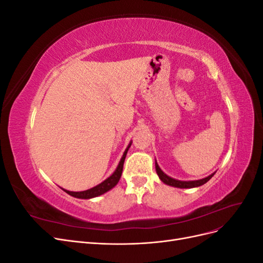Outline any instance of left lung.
I'll list each match as a JSON object with an SVG mask.
<instances>
[{
	"instance_id": "1",
	"label": "left lung",
	"mask_w": 263,
	"mask_h": 263,
	"mask_svg": "<svg viewBox=\"0 0 263 263\" xmlns=\"http://www.w3.org/2000/svg\"><path fill=\"white\" fill-rule=\"evenodd\" d=\"M156 171H157V174L159 179H160L164 184L166 185H171V186H174V187H180V189H191V187H197V186H201L203 184H205L206 182L210 181L212 179V177L214 176L215 173H212L211 176L206 177L204 179H201V180H195V181H180V180H176L173 179L169 176H166V174L159 168V165L156 161Z\"/></svg>"
}]
</instances>
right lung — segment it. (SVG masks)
Returning <instances> with one entry per match:
<instances>
[{"mask_svg":"<svg viewBox=\"0 0 263 263\" xmlns=\"http://www.w3.org/2000/svg\"><path fill=\"white\" fill-rule=\"evenodd\" d=\"M130 145H132V141L129 142L128 147H127L126 150L124 151V155H123V157L121 159V161H119L117 168H116V170L114 171V173L112 174V176H110L109 178H107L106 180L103 181L102 183H100V184H98L97 186H94V187L89 189V190H86V191H81V192H72V191H68V190H65V189H62V190L65 191L66 193H68L69 195H71V196L77 197V198H85V200H86V198L97 197L99 195H102V194L106 193L107 191L112 190L117 184L119 179H121V177H122L124 161H125V158H126V155H127V151H128Z\"/></svg>","mask_w":263,"mask_h":263,"instance_id":"right-lung-1","label":"right lung"}]
</instances>
